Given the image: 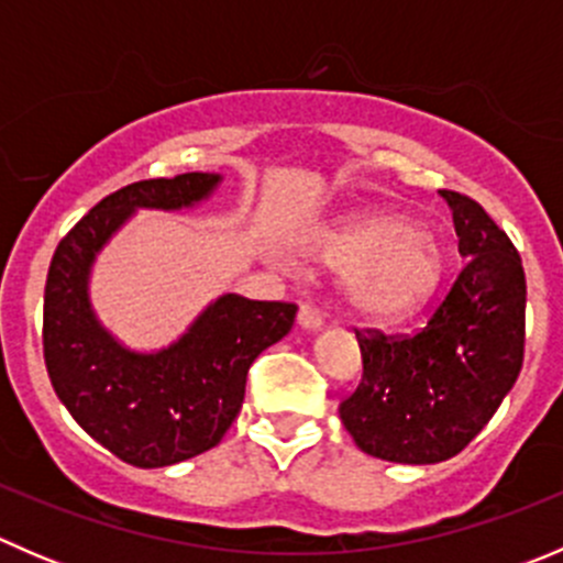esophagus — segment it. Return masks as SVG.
<instances>
[{
    "label": "esophagus",
    "instance_id": "34e87169",
    "mask_svg": "<svg viewBox=\"0 0 563 563\" xmlns=\"http://www.w3.org/2000/svg\"><path fill=\"white\" fill-rule=\"evenodd\" d=\"M297 323H299V329H302V332H318V329H321V323H323V318L316 308H310V305H302V308H299Z\"/></svg>",
    "mask_w": 563,
    "mask_h": 563
}]
</instances>
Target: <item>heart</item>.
I'll return each mask as SVG.
<instances>
[{"mask_svg": "<svg viewBox=\"0 0 563 563\" xmlns=\"http://www.w3.org/2000/svg\"><path fill=\"white\" fill-rule=\"evenodd\" d=\"M310 255L329 269H343L340 291L349 310L376 323L419 313L444 272L435 236L395 212L334 220L316 236Z\"/></svg>", "mask_w": 563, "mask_h": 563, "instance_id": "obj_1", "label": "heart"}]
</instances>
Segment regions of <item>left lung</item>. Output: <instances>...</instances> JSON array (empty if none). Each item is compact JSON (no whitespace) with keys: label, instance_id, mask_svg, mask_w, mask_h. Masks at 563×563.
<instances>
[{"label":"left lung","instance_id":"8db88e82","mask_svg":"<svg viewBox=\"0 0 563 563\" xmlns=\"http://www.w3.org/2000/svg\"><path fill=\"white\" fill-rule=\"evenodd\" d=\"M465 258L455 286L411 338L360 332L362 382L340 402L354 444L389 463L455 457L518 382L526 343L520 255L471 198L439 190Z\"/></svg>","mask_w":563,"mask_h":563}]
</instances>
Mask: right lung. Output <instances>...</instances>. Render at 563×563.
Segmentation results:
<instances>
[{"label":"right lung","mask_w":563,"mask_h":563,"mask_svg":"<svg viewBox=\"0 0 563 563\" xmlns=\"http://www.w3.org/2000/svg\"><path fill=\"white\" fill-rule=\"evenodd\" d=\"M220 181V174L192 172L122 187L89 209L51 258L43 302L51 387L84 433L139 468H163L218 446L245 400L250 365L291 332L297 316V305L220 294L172 343L139 351L95 313V261L135 212L196 209Z\"/></svg>","instance_id":"add662e5"}]
</instances>
